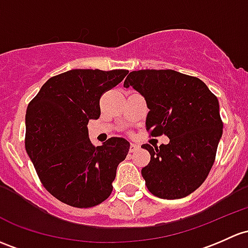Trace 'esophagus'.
<instances>
[{
	"label": "esophagus",
	"mask_w": 248,
	"mask_h": 248,
	"mask_svg": "<svg viewBox=\"0 0 248 248\" xmlns=\"http://www.w3.org/2000/svg\"><path fill=\"white\" fill-rule=\"evenodd\" d=\"M139 148H140V146L138 144H131V146H129V152L134 153V152H137Z\"/></svg>",
	"instance_id": "34e87169"
}]
</instances>
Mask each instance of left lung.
Instances as JSON below:
<instances>
[{
  "mask_svg": "<svg viewBox=\"0 0 248 248\" xmlns=\"http://www.w3.org/2000/svg\"><path fill=\"white\" fill-rule=\"evenodd\" d=\"M147 103L146 129L166 135L168 145L145 144L151 160L141 170L146 186L159 199H183L209 174L223 124L217 97L197 77L173 70L132 71L124 83Z\"/></svg>",
  "mask_w": 248,
  "mask_h": 248,
  "instance_id": "1",
  "label": "left lung"
}]
</instances>
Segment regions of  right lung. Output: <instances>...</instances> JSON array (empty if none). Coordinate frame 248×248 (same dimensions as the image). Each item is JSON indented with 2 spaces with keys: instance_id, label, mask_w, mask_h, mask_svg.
<instances>
[{
  "instance_id": "right-lung-1",
  "label": "right lung",
  "mask_w": 248,
  "mask_h": 248,
  "mask_svg": "<svg viewBox=\"0 0 248 248\" xmlns=\"http://www.w3.org/2000/svg\"><path fill=\"white\" fill-rule=\"evenodd\" d=\"M127 74L128 70H70L49 78L28 104L26 151L43 186L61 202L90 208L110 196L129 142L110 138L95 147L87 126L101 115V96Z\"/></svg>"
}]
</instances>
